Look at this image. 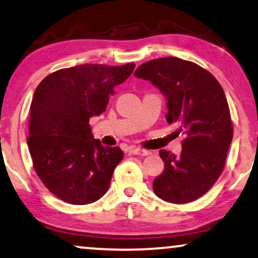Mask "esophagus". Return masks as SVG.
<instances>
[{
	"mask_svg": "<svg viewBox=\"0 0 258 258\" xmlns=\"http://www.w3.org/2000/svg\"><path fill=\"white\" fill-rule=\"evenodd\" d=\"M130 153L133 155H141V157H144V155H150L151 152L146 150H141V148H132V150L130 151Z\"/></svg>",
	"mask_w": 258,
	"mask_h": 258,
	"instance_id": "1",
	"label": "esophagus"
}]
</instances>
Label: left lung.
Returning <instances> with one entry per match:
<instances>
[{"mask_svg":"<svg viewBox=\"0 0 258 258\" xmlns=\"http://www.w3.org/2000/svg\"><path fill=\"white\" fill-rule=\"evenodd\" d=\"M134 75L164 93L167 122H177V132L184 136L179 157L166 150L159 152L165 169L153 181L154 193L179 205L197 200L220 177L233 140L222 86L206 69L177 57L146 61Z\"/></svg>","mask_w":258,"mask_h":258,"instance_id":"8db88e82","label":"left lung"}]
</instances>
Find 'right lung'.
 Instances as JSON below:
<instances>
[{"label": "right lung", "mask_w": 258, "mask_h": 258, "mask_svg": "<svg viewBox=\"0 0 258 258\" xmlns=\"http://www.w3.org/2000/svg\"><path fill=\"white\" fill-rule=\"evenodd\" d=\"M136 64H82L39 83L29 112L28 147L43 184L71 205H89L106 193L124 153L93 139L90 118L106 111L110 94Z\"/></svg>", "instance_id": "right-lung-1"}]
</instances>
